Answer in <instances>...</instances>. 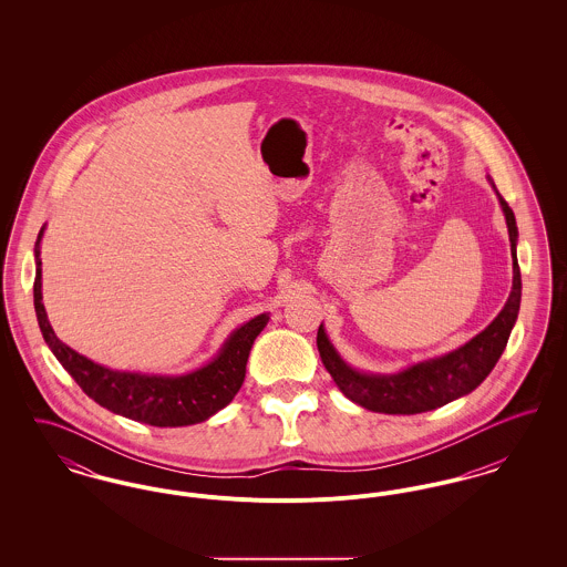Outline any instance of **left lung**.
Here are the masks:
<instances>
[{
	"label": "left lung",
	"instance_id": "8db88e82",
	"mask_svg": "<svg viewBox=\"0 0 567 567\" xmlns=\"http://www.w3.org/2000/svg\"><path fill=\"white\" fill-rule=\"evenodd\" d=\"M491 187L495 189L491 176H486ZM497 193V189H495ZM502 213L506 216L508 236H511V252H513V291L504 303L502 312L470 342L455 351L433 357L427 361L408 365L395 374H370L359 372L349 365L331 340L327 338L323 324L317 333V347L323 359L324 370L331 374L338 389L357 405L368 408L372 412L384 414H419L435 410L440 405L455 402L458 398L472 393L485 380L502 352L508 344L518 308H520V270L516 259V218L513 208L497 193Z\"/></svg>",
	"mask_w": 567,
	"mask_h": 567
}]
</instances>
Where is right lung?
Instances as JSON below:
<instances>
[{
  "instance_id": "obj_1",
  "label": "right lung",
  "mask_w": 567,
  "mask_h": 567,
  "mask_svg": "<svg viewBox=\"0 0 567 567\" xmlns=\"http://www.w3.org/2000/svg\"><path fill=\"white\" fill-rule=\"evenodd\" d=\"M42 236L44 227L40 229L33 248V306L38 324L59 363L93 402L109 408L114 414L153 427H185L210 419L236 398L246 377V361L252 342L270 321L268 312L231 331L213 361L187 374L167 377L112 370L86 359L81 352L72 351L54 336L42 303Z\"/></svg>"
}]
</instances>
